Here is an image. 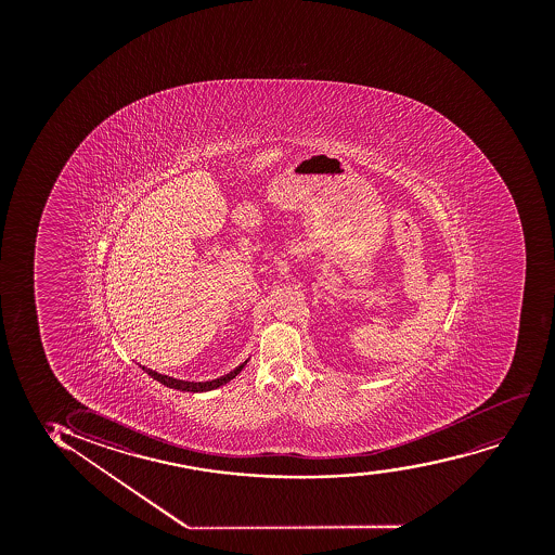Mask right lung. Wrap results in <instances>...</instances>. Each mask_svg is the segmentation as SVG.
Returning a JSON list of instances; mask_svg holds the SVG:
<instances>
[{
    "label": "right lung",
    "mask_w": 555,
    "mask_h": 555,
    "mask_svg": "<svg viewBox=\"0 0 555 555\" xmlns=\"http://www.w3.org/2000/svg\"><path fill=\"white\" fill-rule=\"evenodd\" d=\"M248 363V361H246ZM246 363L241 364V366H236L233 372L230 374H225V376L218 377V379H212V382H181V379H173V377L163 376L159 372H155V370L142 369L146 370L147 376H152L153 379H157V382L163 383L166 387H170V389L178 390H186V392H205V390L218 389V387H222L225 383L231 382L233 377L241 372V370L246 366Z\"/></svg>",
    "instance_id": "add662e5"
}]
</instances>
